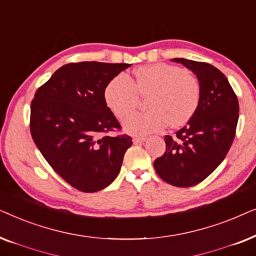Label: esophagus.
Listing matches in <instances>:
<instances>
[{"mask_svg": "<svg viewBox=\"0 0 256 256\" xmlns=\"http://www.w3.org/2000/svg\"><path fill=\"white\" fill-rule=\"evenodd\" d=\"M146 140V138H144V136H135V138H132V142H134L135 144H140V143L144 142Z\"/></svg>", "mask_w": 256, "mask_h": 256, "instance_id": "1", "label": "esophagus"}]
</instances>
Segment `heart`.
Masks as SVG:
<instances>
[{
    "label": "heart",
    "instance_id": "b5f03b06",
    "mask_svg": "<svg viewBox=\"0 0 256 256\" xmlns=\"http://www.w3.org/2000/svg\"><path fill=\"white\" fill-rule=\"evenodd\" d=\"M148 95L146 114L126 118L124 127L134 135L158 132L169 124L182 127L194 118L200 104L202 87L198 78L178 66L157 62L138 66L134 79L118 74L107 84L104 102L118 118H124L137 106L138 96Z\"/></svg>",
    "mask_w": 256,
    "mask_h": 256
}]
</instances>
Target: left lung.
I'll return each mask as SVG.
<instances>
[{
  "label": "left lung",
  "instance_id": "8db88e82",
  "mask_svg": "<svg viewBox=\"0 0 256 256\" xmlns=\"http://www.w3.org/2000/svg\"><path fill=\"white\" fill-rule=\"evenodd\" d=\"M196 73L200 104L194 118L176 135H166V152L154 160L156 172L174 186L200 183L225 158L236 136L239 101L222 71L204 62L174 58Z\"/></svg>",
  "mask_w": 256,
  "mask_h": 256
}]
</instances>
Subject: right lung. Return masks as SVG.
Wrapping results in <instances>:
<instances>
[{"mask_svg": "<svg viewBox=\"0 0 256 256\" xmlns=\"http://www.w3.org/2000/svg\"><path fill=\"white\" fill-rule=\"evenodd\" d=\"M130 64L70 62L56 71L31 101L30 132L50 166L72 188L96 192L120 172L132 144L104 102L107 84ZM114 131L116 136H106Z\"/></svg>", "mask_w": 256, "mask_h": 256, "instance_id": "right-lung-1", "label": "right lung"}]
</instances>
